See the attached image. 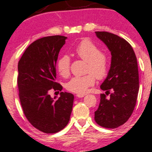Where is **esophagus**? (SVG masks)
<instances>
[{
	"mask_svg": "<svg viewBox=\"0 0 152 152\" xmlns=\"http://www.w3.org/2000/svg\"><path fill=\"white\" fill-rule=\"evenodd\" d=\"M86 96V94H77L76 95V97H78V98H83Z\"/></svg>",
	"mask_w": 152,
	"mask_h": 152,
	"instance_id": "34e87169",
	"label": "esophagus"
}]
</instances>
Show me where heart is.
<instances>
[{
  "mask_svg": "<svg viewBox=\"0 0 152 152\" xmlns=\"http://www.w3.org/2000/svg\"><path fill=\"white\" fill-rule=\"evenodd\" d=\"M78 57L86 61L87 75L72 78L66 83L67 91L76 94H84L88 88L94 85L96 78L103 80L107 76L110 70V58L105 53L101 52L95 44L84 39L74 50ZM71 59L68 55L61 56L56 62V70L62 77H67L70 74Z\"/></svg>",
  "mask_w": 152,
  "mask_h": 152,
  "instance_id": "heart-1",
  "label": "heart"
}]
</instances>
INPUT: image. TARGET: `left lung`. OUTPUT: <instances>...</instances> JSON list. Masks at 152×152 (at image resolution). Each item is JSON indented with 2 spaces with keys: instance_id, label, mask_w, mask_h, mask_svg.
<instances>
[{
  "instance_id": "8db88e82",
  "label": "left lung",
  "mask_w": 152,
  "mask_h": 152,
  "mask_svg": "<svg viewBox=\"0 0 152 152\" xmlns=\"http://www.w3.org/2000/svg\"><path fill=\"white\" fill-rule=\"evenodd\" d=\"M110 51L111 66L100 88V102L95 112V121L103 127L114 129L125 124L132 114L139 88L137 57L128 42L107 32H96ZM112 91V93L109 91ZM110 94V98L107 96Z\"/></svg>"
}]
</instances>
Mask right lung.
Segmentation results:
<instances>
[{"label":"right lung","instance_id":"obj_1","mask_svg":"<svg viewBox=\"0 0 152 152\" xmlns=\"http://www.w3.org/2000/svg\"><path fill=\"white\" fill-rule=\"evenodd\" d=\"M66 37L48 36L29 45L18 62L19 98L25 117L33 127L47 134L63 129L70 120L74 95L61 92L58 99L50 90L61 91L56 82V64Z\"/></svg>","mask_w":152,"mask_h":152}]
</instances>
